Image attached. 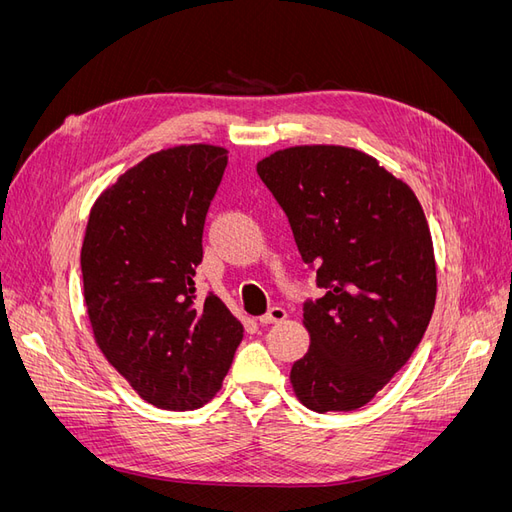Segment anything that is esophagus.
Wrapping results in <instances>:
<instances>
[{"label":"esophagus","mask_w":512,"mask_h":512,"mask_svg":"<svg viewBox=\"0 0 512 512\" xmlns=\"http://www.w3.org/2000/svg\"><path fill=\"white\" fill-rule=\"evenodd\" d=\"M286 316H288V312L284 307H271L269 312L265 314V316H260V324H273V322H282V320H286Z\"/></svg>","instance_id":"34e87169"}]
</instances>
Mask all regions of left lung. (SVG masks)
I'll list each match as a JSON object with an SVG mask.
<instances>
[{
	"label": "left lung",
	"instance_id": "1",
	"mask_svg": "<svg viewBox=\"0 0 512 512\" xmlns=\"http://www.w3.org/2000/svg\"><path fill=\"white\" fill-rule=\"evenodd\" d=\"M324 297L303 303L312 337L292 365L309 410L365 406L421 344L436 305L431 232L414 192L363 151L305 145L258 162Z\"/></svg>",
	"mask_w": 512,
	"mask_h": 512
}]
</instances>
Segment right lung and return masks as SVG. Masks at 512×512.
Instances as JSON below:
<instances>
[{"label": "right lung", "instance_id": "1", "mask_svg": "<svg viewBox=\"0 0 512 512\" xmlns=\"http://www.w3.org/2000/svg\"><path fill=\"white\" fill-rule=\"evenodd\" d=\"M226 149L179 145L104 190L81 250L87 314L104 356L151 406L194 410L218 393L243 324L209 292L196 299L203 230Z\"/></svg>", "mask_w": 512, "mask_h": 512}]
</instances>
